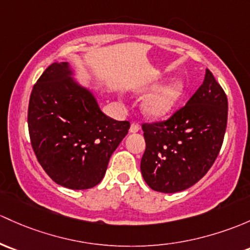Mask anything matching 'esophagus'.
<instances>
[{
  "instance_id": "1",
  "label": "esophagus",
  "mask_w": 250,
  "mask_h": 250,
  "mask_svg": "<svg viewBox=\"0 0 250 250\" xmlns=\"http://www.w3.org/2000/svg\"><path fill=\"white\" fill-rule=\"evenodd\" d=\"M139 130H140V127H139L138 123H132V125H130V128H129L130 133H138Z\"/></svg>"
}]
</instances>
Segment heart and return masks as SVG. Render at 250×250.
I'll return each mask as SVG.
<instances>
[{
  "mask_svg": "<svg viewBox=\"0 0 250 250\" xmlns=\"http://www.w3.org/2000/svg\"><path fill=\"white\" fill-rule=\"evenodd\" d=\"M156 85L157 83H153L147 87H144L141 91L145 92L149 88H153ZM183 92H185V85L181 80H172L164 83L144 99V114L151 118H162L167 116L180 102Z\"/></svg>",
  "mask_w": 250,
  "mask_h": 250,
  "instance_id": "obj_1",
  "label": "heart"
}]
</instances>
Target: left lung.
<instances>
[{"mask_svg":"<svg viewBox=\"0 0 250 250\" xmlns=\"http://www.w3.org/2000/svg\"><path fill=\"white\" fill-rule=\"evenodd\" d=\"M227 122V94L206 69L185 106L167 121L143 123L146 149L140 169L148 187L176 193L195 185L218 157Z\"/></svg>","mask_w":250,"mask_h":250,"instance_id":"1","label":"left lung"}]
</instances>
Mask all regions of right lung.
Here are the masks:
<instances>
[{
	"label": "right lung",
	"mask_w": 250,
	"mask_h": 250,
	"mask_svg": "<svg viewBox=\"0 0 250 250\" xmlns=\"http://www.w3.org/2000/svg\"><path fill=\"white\" fill-rule=\"evenodd\" d=\"M72 75L68 62H55L44 70L31 93L27 123L44 171L57 185L79 190L103 180L130 123L107 117Z\"/></svg>",
	"instance_id": "right-lung-1"
}]
</instances>
